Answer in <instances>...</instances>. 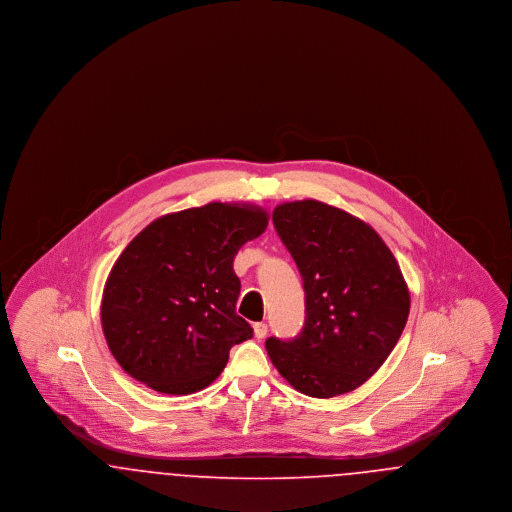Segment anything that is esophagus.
I'll return each mask as SVG.
<instances>
[{"label":"esophagus","mask_w":512,"mask_h":512,"mask_svg":"<svg viewBox=\"0 0 512 512\" xmlns=\"http://www.w3.org/2000/svg\"><path fill=\"white\" fill-rule=\"evenodd\" d=\"M253 332H255L257 340H263V338H267L268 326L265 322H255Z\"/></svg>","instance_id":"34e87169"}]
</instances>
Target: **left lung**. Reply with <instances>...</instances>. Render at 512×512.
I'll return each mask as SVG.
<instances>
[{
  "label": "left lung",
  "instance_id": "obj_1",
  "mask_svg": "<svg viewBox=\"0 0 512 512\" xmlns=\"http://www.w3.org/2000/svg\"><path fill=\"white\" fill-rule=\"evenodd\" d=\"M274 228L305 290V326L268 338L272 365L309 397L357 390L384 365L409 318L411 295L372 226L317 199L282 203Z\"/></svg>",
  "mask_w": 512,
  "mask_h": 512
}]
</instances>
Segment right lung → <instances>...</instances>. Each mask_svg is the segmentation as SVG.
Here are the masks:
<instances>
[{"label": "right lung", "mask_w": 512, "mask_h": 512, "mask_svg": "<svg viewBox=\"0 0 512 512\" xmlns=\"http://www.w3.org/2000/svg\"><path fill=\"white\" fill-rule=\"evenodd\" d=\"M267 224L261 207L213 201L153 220L126 245L101 299L103 334L124 372L169 395L217 380L232 345L253 336L236 313L234 257Z\"/></svg>", "instance_id": "right-lung-1"}]
</instances>
